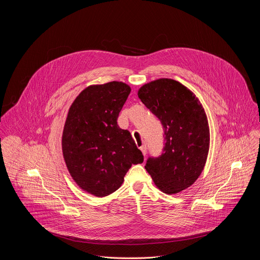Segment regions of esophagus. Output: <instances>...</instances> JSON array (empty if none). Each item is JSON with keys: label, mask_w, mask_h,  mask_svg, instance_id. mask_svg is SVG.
<instances>
[{"label": "esophagus", "mask_w": 260, "mask_h": 260, "mask_svg": "<svg viewBox=\"0 0 260 260\" xmlns=\"http://www.w3.org/2000/svg\"><path fill=\"white\" fill-rule=\"evenodd\" d=\"M140 150L142 151V153H143V155L145 156L146 155V153H147V148H146V146L145 145H143V146H141L140 147Z\"/></svg>", "instance_id": "1"}]
</instances>
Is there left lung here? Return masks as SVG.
I'll return each mask as SVG.
<instances>
[{
    "mask_svg": "<svg viewBox=\"0 0 260 260\" xmlns=\"http://www.w3.org/2000/svg\"><path fill=\"white\" fill-rule=\"evenodd\" d=\"M138 96L159 118L165 136L162 154L149 157L145 168L160 191L180 193L197 181L207 160L210 136L204 108L192 91L171 78L144 84Z\"/></svg>",
    "mask_w": 260,
    "mask_h": 260,
    "instance_id": "1",
    "label": "left lung"
}]
</instances>
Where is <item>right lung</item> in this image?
I'll return each mask as SVG.
<instances>
[{"instance_id": "add662e5", "label": "right lung", "mask_w": 260, "mask_h": 260, "mask_svg": "<svg viewBox=\"0 0 260 260\" xmlns=\"http://www.w3.org/2000/svg\"><path fill=\"white\" fill-rule=\"evenodd\" d=\"M129 93L131 86L122 81L90 85L66 117L62 152L67 169L80 189L96 197L119 189L132 164L144 161L131 133L117 124Z\"/></svg>"}]
</instances>
